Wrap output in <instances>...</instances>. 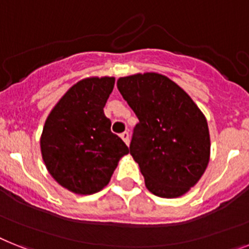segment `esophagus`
Instances as JSON below:
<instances>
[{"label":"esophagus","instance_id":"34e87169","mask_svg":"<svg viewBox=\"0 0 249 249\" xmlns=\"http://www.w3.org/2000/svg\"><path fill=\"white\" fill-rule=\"evenodd\" d=\"M120 137H121V139L125 142V144H126V145H129V133H128V131H124V133H121Z\"/></svg>","mask_w":249,"mask_h":249}]
</instances>
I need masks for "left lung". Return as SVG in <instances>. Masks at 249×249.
<instances>
[{
    "label": "left lung",
    "mask_w": 249,
    "mask_h": 249,
    "mask_svg": "<svg viewBox=\"0 0 249 249\" xmlns=\"http://www.w3.org/2000/svg\"><path fill=\"white\" fill-rule=\"evenodd\" d=\"M116 86L139 119L130 154L145 187L166 199L185 195L210 160L205 115L176 82L160 73L120 77Z\"/></svg>",
    "instance_id": "1"
}]
</instances>
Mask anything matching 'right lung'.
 <instances>
[{
    "mask_svg": "<svg viewBox=\"0 0 249 249\" xmlns=\"http://www.w3.org/2000/svg\"><path fill=\"white\" fill-rule=\"evenodd\" d=\"M115 77H87L71 87L48 115L40 152L48 172L77 195H92L110 182L129 148L110 130L104 107Z\"/></svg>",
    "mask_w": 249,
    "mask_h": 249,
    "instance_id": "1",
    "label": "right lung"
}]
</instances>
